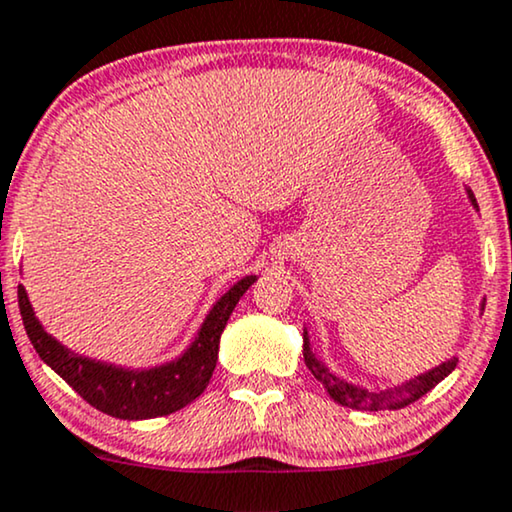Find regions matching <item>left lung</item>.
Instances as JSON below:
<instances>
[{"mask_svg": "<svg viewBox=\"0 0 512 512\" xmlns=\"http://www.w3.org/2000/svg\"><path fill=\"white\" fill-rule=\"evenodd\" d=\"M465 193H468V200H470L472 208L480 210V205H477V200H475V193H472L468 186H465ZM482 312H484V302H480V314ZM302 342H304L302 345L304 364L309 366V371H312L314 378L323 385V390L331 394L333 401H338V404L347 406V409H354V411L401 409V406L411 404V401H416L423 397V394H428L437 383H442L446 375L454 371L456 361H458L456 357L446 359V361H442V364L432 366L430 371L413 375L411 380H404L401 385L387 387V390H366L364 385L349 383V380L342 378V375L333 373L331 368H328L319 357H316L307 328H304V333H302Z\"/></svg>", "mask_w": 512, "mask_h": 512, "instance_id": "1", "label": "left lung"}]
</instances>
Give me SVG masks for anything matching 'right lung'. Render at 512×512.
Returning <instances> with one entry per match:
<instances>
[{
    "instance_id": "right-lung-1",
    "label": "right lung",
    "mask_w": 512,
    "mask_h": 512,
    "mask_svg": "<svg viewBox=\"0 0 512 512\" xmlns=\"http://www.w3.org/2000/svg\"><path fill=\"white\" fill-rule=\"evenodd\" d=\"M255 281L257 276L252 274L236 281L212 304L200 323L196 338L179 357L148 368L108 364V361L84 357L68 349L54 335L44 331L23 286H18V309H21L25 333L40 359L51 371L61 375L84 401L113 418L146 420L170 416L203 394L217 366L219 338H222L226 321L245 290Z\"/></svg>"
}]
</instances>
